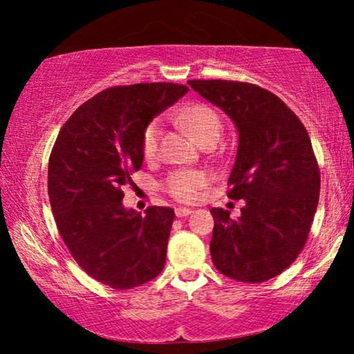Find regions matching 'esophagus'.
Here are the masks:
<instances>
[{"label":"esophagus","mask_w":354,"mask_h":354,"mask_svg":"<svg viewBox=\"0 0 354 354\" xmlns=\"http://www.w3.org/2000/svg\"><path fill=\"white\" fill-rule=\"evenodd\" d=\"M192 209L190 207H177L176 209V216L177 217H187V216H190L192 214Z\"/></svg>","instance_id":"34e87169"}]
</instances>
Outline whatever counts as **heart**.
<instances>
[{
	"label": "heart",
	"instance_id": "heart-1",
	"mask_svg": "<svg viewBox=\"0 0 354 354\" xmlns=\"http://www.w3.org/2000/svg\"><path fill=\"white\" fill-rule=\"evenodd\" d=\"M178 119L190 129L201 145H216L222 133V120L219 114L207 104H192L178 113ZM161 137V124L153 120L145 129L142 138V153L147 159H153L158 153V143ZM207 177L198 171H177L169 176L166 190L176 200L183 203H193L201 196L203 188L206 187Z\"/></svg>",
	"mask_w": 354,
	"mask_h": 354
}]
</instances>
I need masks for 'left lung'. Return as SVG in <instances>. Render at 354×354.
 <instances>
[{
  "label": "left lung",
  "instance_id": "1",
  "mask_svg": "<svg viewBox=\"0 0 354 354\" xmlns=\"http://www.w3.org/2000/svg\"><path fill=\"white\" fill-rule=\"evenodd\" d=\"M239 130L229 198L245 200L239 219L212 207L211 258L227 277L261 283L283 272L308 240L321 176L309 135L279 96L258 85L188 80Z\"/></svg>",
  "mask_w": 354,
  "mask_h": 354
}]
</instances>
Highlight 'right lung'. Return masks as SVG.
Returning <instances> with one entry per match:
<instances>
[{
	"label": "right lung",
	"instance_id": "add662e5",
	"mask_svg": "<svg viewBox=\"0 0 354 354\" xmlns=\"http://www.w3.org/2000/svg\"><path fill=\"white\" fill-rule=\"evenodd\" d=\"M188 91L177 84L111 86L62 125L48 164V195L57 230L77 264L115 290L153 280L164 269L172 207L125 209V185L143 162L153 118Z\"/></svg>",
	"mask_w": 354,
	"mask_h": 354
}]
</instances>
